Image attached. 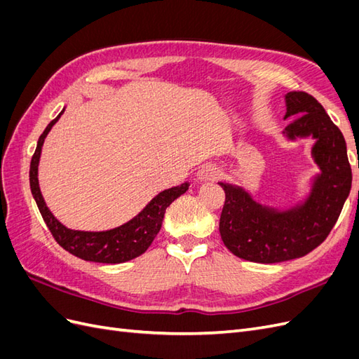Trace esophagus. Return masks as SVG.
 <instances>
[{"label":"esophagus","instance_id":"1","mask_svg":"<svg viewBox=\"0 0 359 359\" xmlns=\"http://www.w3.org/2000/svg\"><path fill=\"white\" fill-rule=\"evenodd\" d=\"M220 175V169L215 166H205L198 172V178L201 181H214L219 178Z\"/></svg>","mask_w":359,"mask_h":359}]
</instances>
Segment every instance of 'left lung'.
I'll list each match as a JSON object with an SVG mask.
<instances>
[{
    "mask_svg": "<svg viewBox=\"0 0 359 359\" xmlns=\"http://www.w3.org/2000/svg\"><path fill=\"white\" fill-rule=\"evenodd\" d=\"M289 139L313 136L311 154L320 168L310 196L287 211H276L253 201L232 184L220 182L226 201L220 235L231 252L250 262L276 264L306 256L330 235L352 187L346 140L323 106L304 91L286 94ZM359 168V166H358Z\"/></svg>",
    "mask_w": 359,
    "mask_h": 359,
    "instance_id": "1",
    "label": "left lung"
}]
</instances>
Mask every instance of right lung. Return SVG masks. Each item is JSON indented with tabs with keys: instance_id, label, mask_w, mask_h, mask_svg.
Masks as SVG:
<instances>
[{
	"instance_id": "add662e5",
	"label": "right lung",
	"mask_w": 359,
	"mask_h": 359,
	"mask_svg": "<svg viewBox=\"0 0 359 359\" xmlns=\"http://www.w3.org/2000/svg\"><path fill=\"white\" fill-rule=\"evenodd\" d=\"M62 112L55 119H52L45 128V132L40 135L37 148L34 154H32L29 165V187L43 220H45L52 236L55 238V241L64 250H67L69 253L79 259L99 264H121L140 256L147 252V248L154 241V238L161 227L163 217H165L168 206L177 198H180L182 193H186L190 184L184 182L178 187H172L158 193L135 219L127 222L123 226L115 227V229L104 232H83L69 229V227L61 224L49 211L45 199H43L40 193L37 178L43 142H45V137L48 136L49 130L58 121Z\"/></svg>"
}]
</instances>
